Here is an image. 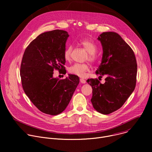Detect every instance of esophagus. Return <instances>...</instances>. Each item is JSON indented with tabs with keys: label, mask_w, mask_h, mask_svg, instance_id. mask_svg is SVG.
Segmentation results:
<instances>
[{
	"label": "esophagus",
	"mask_w": 152,
	"mask_h": 152,
	"mask_svg": "<svg viewBox=\"0 0 152 152\" xmlns=\"http://www.w3.org/2000/svg\"><path fill=\"white\" fill-rule=\"evenodd\" d=\"M80 83H86L85 80H84V79H80Z\"/></svg>",
	"instance_id": "esophagus-1"
}]
</instances>
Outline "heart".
I'll return each mask as SVG.
<instances>
[{
    "mask_svg": "<svg viewBox=\"0 0 152 152\" xmlns=\"http://www.w3.org/2000/svg\"><path fill=\"white\" fill-rule=\"evenodd\" d=\"M80 44L83 47V48L88 52V56L86 59H88L91 62H94L97 59L96 50L97 46L94 43L88 39H83L80 41ZM73 46L72 45L68 46L64 52V56L66 61H70L72 57ZM69 71L70 73L79 77H83L85 75L86 72L89 71V67L86 64L75 63L71 67H69Z\"/></svg>",
    "mask_w": 152,
    "mask_h": 152,
    "instance_id": "b5f03b06",
    "label": "heart"
}]
</instances>
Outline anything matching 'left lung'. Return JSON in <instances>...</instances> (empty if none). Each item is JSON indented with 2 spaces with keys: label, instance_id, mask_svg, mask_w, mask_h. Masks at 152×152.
<instances>
[{
  "label": "left lung",
  "instance_id": "8db88e82",
  "mask_svg": "<svg viewBox=\"0 0 152 152\" xmlns=\"http://www.w3.org/2000/svg\"><path fill=\"white\" fill-rule=\"evenodd\" d=\"M103 49L102 61L96 74L106 76L102 84L97 79L86 80L93 88L91 102L97 112L107 115L120 108L136 85L137 64L134 51L121 37L105 32L97 38Z\"/></svg>",
  "mask_w": 152,
  "mask_h": 152
}]
</instances>
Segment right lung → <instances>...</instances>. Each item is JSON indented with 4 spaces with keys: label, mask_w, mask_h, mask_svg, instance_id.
Here are the masks:
<instances>
[{
    "label": "right lung",
    "mask_w": 152,
    "mask_h": 152,
    "mask_svg": "<svg viewBox=\"0 0 152 152\" xmlns=\"http://www.w3.org/2000/svg\"><path fill=\"white\" fill-rule=\"evenodd\" d=\"M69 37L67 31L58 29L39 35L26 49L21 61L23 90L46 114L56 115L66 110L79 83V77L74 75L61 80L53 76L55 69L66 70L64 52Z\"/></svg>",
    "instance_id": "right-lung-1"
}]
</instances>
